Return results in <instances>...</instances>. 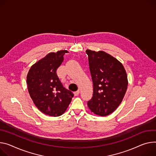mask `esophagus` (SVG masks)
<instances>
[{
  "label": "esophagus",
  "mask_w": 156,
  "mask_h": 156,
  "mask_svg": "<svg viewBox=\"0 0 156 156\" xmlns=\"http://www.w3.org/2000/svg\"><path fill=\"white\" fill-rule=\"evenodd\" d=\"M79 94H80V91H79V90H78V91H75V92H74V95L76 96H78Z\"/></svg>",
  "instance_id": "obj_1"
}]
</instances>
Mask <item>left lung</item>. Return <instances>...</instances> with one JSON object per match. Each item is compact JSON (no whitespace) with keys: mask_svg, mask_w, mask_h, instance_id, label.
Masks as SVG:
<instances>
[{"mask_svg":"<svg viewBox=\"0 0 156 156\" xmlns=\"http://www.w3.org/2000/svg\"><path fill=\"white\" fill-rule=\"evenodd\" d=\"M93 83V94L88 102L94 114L106 116L114 112L122 102L128 80L122 64L104 51L87 50Z\"/></svg>","mask_w":156,"mask_h":156,"instance_id":"8db88e82","label":"left lung"}]
</instances>
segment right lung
Returning <instances> with one entry per match:
<instances>
[{"instance_id":"add662e5","label":"right lung","mask_w":156,"mask_h":156,"mask_svg":"<svg viewBox=\"0 0 156 156\" xmlns=\"http://www.w3.org/2000/svg\"><path fill=\"white\" fill-rule=\"evenodd\" d=\"M68 52L64 50L49 53L31 66L27 76L28 91L34 103L50 116L62 115L74 96L63 87L56 73Z\"/></svg>"}]
</instances>
